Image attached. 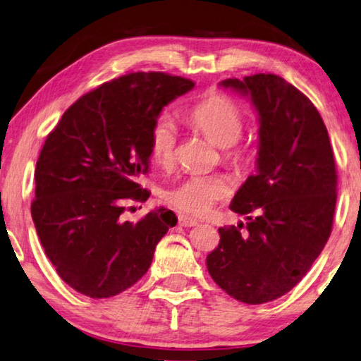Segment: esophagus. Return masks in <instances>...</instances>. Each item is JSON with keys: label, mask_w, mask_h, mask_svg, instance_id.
<instances>
[{"label": "esophagus", "mask_w": 361, "mask_h": 361, "mask_svg": "<svg viewBox=\"0 0 361 361\" xmlns=\"http://www.w3.org/2000/svg\"><path fill=\"white\" fill-rule=\"evenodd\" d=\"M178 225L180 226H196L197 220L190 219V216H186V215H180L178 216Z\"/></svg>", "instance_id": "esophagus-1"}]
</instances>
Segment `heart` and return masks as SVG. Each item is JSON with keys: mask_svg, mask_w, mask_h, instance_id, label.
Here are the masks:
<instances>
[{"mask_svg": "<svg viewBox=\"0 0 361 361\" xmlns=\"http://www.w3.org/2000/svg\"><path fill=\"white\" fill-rule=\"evenodd\" d=\"M186 123L202 133L210 142L221 149V157L233 167H243L247 162V151L238 145L244 131V114L236 102L225 94H209L196 102L186 112ZM176 127L169 114L154 120L149 131V152L160 167L173 162L176 146ZM231 191L230 180L225 175H190L178 185L165 191L169 205L190 216H204L216 202L228 197Z\"/></svg>", "mask_w": 361, "mask_h": 361, "instance_id": "1", "label": "heart"}]
</instances>
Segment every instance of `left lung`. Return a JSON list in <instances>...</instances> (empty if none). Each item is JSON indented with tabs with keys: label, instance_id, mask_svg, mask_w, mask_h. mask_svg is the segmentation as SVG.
I'll use <instances>...</instances> for the list:
<instances>
[{
	"label": "left lung",
	"instance_id": "1",
	"mask_svg": "<svg viewBox=\"0 0 361 361\" xmlns=\"http://www.w3.org/2000/svg\"><path fill=\"white\" fill-rule=\"evenodd\" d=\"M259 114L257 171L230 209L247 223L219 228L207 255L214 281L257 305L289 293L322 254L333 228L337 171L328 130L313 102L274 73L228 78Z\"/></svg>",
	"mask_w": 361,
	"mask_h": 361
}]
</instances>
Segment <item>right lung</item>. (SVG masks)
<instances>
[{"mask_svg":"<svg viewBox=\"0 0 361 361\" xmlns=\"http://www.w3.org/2000/svg\"><path fill=\"white\" fill-rule=\"evenodd\" d=\"M194 83L162 72L102 83L67 109L48 135L35 169L32 219L44 254L64 281L91 299L133 286L156 245L176 225L159 207L122 220L127 201L145 202L136 183L149 169V131L162 109Z\"/></svg>","mask_w":361,"mask_h":361,"instance_id":"right-lung-1","label":"right lung"}]
</instances>
